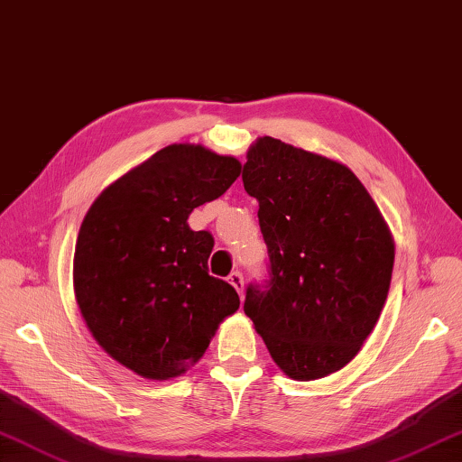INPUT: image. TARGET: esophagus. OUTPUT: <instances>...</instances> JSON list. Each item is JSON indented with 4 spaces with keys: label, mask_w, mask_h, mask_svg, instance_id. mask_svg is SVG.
Segmentation results:
<instances>
[{
    "label": "esophagus",
    "mask_w": 462,
    "mask_h": 462,
    "mask_svg": "<svg viewBox=\"0 0 462 462\" xmlns=\"http://www.w3.org/2000/svg\"><path fill=\"white\" fill-rule=\"evenodd\" d=\"M228 282H230L234 288H236L238 294H244V276L238 273V270H236V273H232V274L228 276Z\"/></svg>",
    "instance_id": "obj_1"
}]
</instances>
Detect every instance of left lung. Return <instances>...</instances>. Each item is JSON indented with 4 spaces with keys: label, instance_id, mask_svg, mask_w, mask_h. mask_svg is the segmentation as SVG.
<instances>
[{
    "label": "left lung",
    "instance_id": "8db88e82",
    "mask_svg": "<svg viewBox=\"0 0 462 462\" xmlns=\"http://www.w3.org/2000/svg\"><path fill=\"white\" fill-rule=\"evenodd\" d=\"M242 170L268 246L266 284L244 312L294 381H316L358 355L386 302L394 240L366 188L337 160L258 138Z\"/></svg>",
    "mask_w": 462,
    "mask_h": 462
}]
</instances>
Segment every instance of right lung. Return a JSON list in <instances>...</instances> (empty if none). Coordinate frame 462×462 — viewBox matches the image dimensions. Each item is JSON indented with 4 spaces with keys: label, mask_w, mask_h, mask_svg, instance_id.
Returning <instances> with one entry per match:
<instances>
[{
    "label": "right lung",
    "mask_w": 462,
    "mask_h": 462,
    "mask_svg": "<svg viewBox=\"0 0 462 462\" xmlns=\"http://www.w3.org/2000/svg\"><path fill=\"white\" fill-rule=\"evenodd\" d=\"M240 170L234 156L171 143L107 186L81 222L79 312L97 345L135 374H184L238 310L234 286L208 274L212 234L194 232L188 216L220 198Z\"/></svg>",
    "instance_id": "add662e5"
}]
</instances>
